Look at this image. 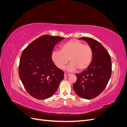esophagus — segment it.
<instances>
[{"label":"esophagus","mask_w":127,"mask_h":127,"mask_svg":"<svg viewBox=\"0 0 127 127\" xmlns=\"http://www.w3.org/2000/svg\"><path fill=\"white\" fill-rule=\"evenodd\" d=\"M69 75H70V74H69V73H67V72H66L64 73V76L65 77H66L68 76H69Z\"/></svg>","instance_id":"obj_1"}]
</instances>
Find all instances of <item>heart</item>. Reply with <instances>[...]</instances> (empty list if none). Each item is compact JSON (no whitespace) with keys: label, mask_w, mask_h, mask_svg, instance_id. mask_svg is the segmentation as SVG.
Wrapping results in <instances>:
<instances>
[{"label":"heart","mask_w":127,"mask_h":127,"mask_svg":"<svg viewBox=\"0 0 127 127\" xmlns=\"http://www.w3.org/2000/svg\"><path fill=\"white\" fill-rule=\"evenodd\" d=\"M51 59L56 66L64 69L69 61L68 70L83 71L90 66L93 59V50L91 46L84 44L78 40L73 39L63 44L60 51L52 52Z\"/></svg>","instance_id":"obj_1"}]
</instances>
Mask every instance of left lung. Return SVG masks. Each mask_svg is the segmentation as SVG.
I'll use <instances>...</instances> for the list:
<instances>
[{
	"instance_id": "left-lung-1",
	"label": "left lung",
	"mask_w": 127,
	"mask_h": 127,
	"mask_svg": "<svg viewBox=\"0 0 127 127\" xmlns=\"http://www.w3.org/2000/svg\"><path fill=\"white\" fill-rule=\"evenodd\" d=\"M93 50V59L85 70L77 74L73 85L75 93L80 97L92 99L105 89L112 73V63L109 53L101 43L91 37H82Z\"/></svg>"
}]
</instances>
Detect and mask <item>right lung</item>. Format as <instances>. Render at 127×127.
I'll use <instances>...</instances> for the list:
<instances>
[{
	"instance_id": "right-lung-1",
	"label": "right lung",
	"mask_w": 127,
	"mask_h": 127,
	"mask_svg": "<svg viewBox=\"0 0 127 127\" xmlns=\"http://www.w3.org/2000/svg\"><path fill=\"white\" fill-rule=\"evenodd\" d=\"M63 39L58 36L42 35L22 52L18 74L26 91L33 97L44 99L51 97L64 78V71L51 59L55 45Z\"/></svg>"
}]
</instances>
